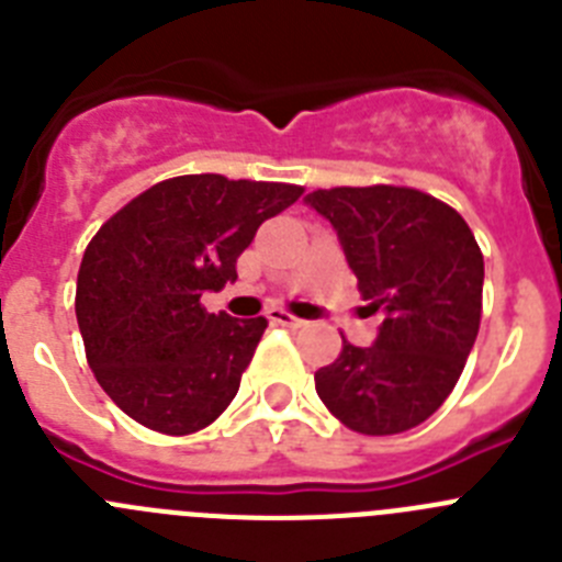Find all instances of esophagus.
<instances>
[{"label": "esophagus", "instance_id": "esophagus-1", "mask_svg": "<svg viewBox=\"0 0 562 562\" xmlns=\"http://www.w3.org/2000/svg\"><path fill=\"white\" fill-rule=\"evenodd\" d=\"M270 321L278 326H290V329H301V326H306V321H301V317H295L286 310H272Z\"/></svg>", "mask_w": 562, "mask_h": 562}]
</instances>
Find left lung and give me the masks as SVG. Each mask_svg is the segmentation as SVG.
Segmentation results:
<instances>
[{"label": "left lung", "instance_id": "obj_1", "mask_svg": "<svg viewBox=\"0 0 562 562\" xmlns=\"http://www.w3.org/2000/svg\"><path fill=\"white\" fill-rule=\"evenodd\" d=\"M306 202L335 225L362 301L385 312L374 346L342 337L315 371L317 396L355 434H405L448 400L479 335V241L456 207L408 186L317 188Z\"/></svg>", "mask_w": 562, "mask_h": 562}]
</instances>
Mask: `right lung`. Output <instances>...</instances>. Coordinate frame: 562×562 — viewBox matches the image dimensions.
<instances>
[{
  "mask_svg": "<svg viewBox=\"0 0 562 562\" xmlns=\"http://www.w3.org/2000/svg\"><path fill=\"white\" fill-rule=\"evenodd\" d=\"M301 193L290 182L186 173L103 222L83 250L76 315L89 369L123 414L166 436L225 414L267 317L213 315L200 297L236 281L258 225Z\"/></svg>",
  "mask_w": 562,
  "mask_h": 562,
  "instance_id": "obj_1",
  "label": "right lung"
}]
</instances>
